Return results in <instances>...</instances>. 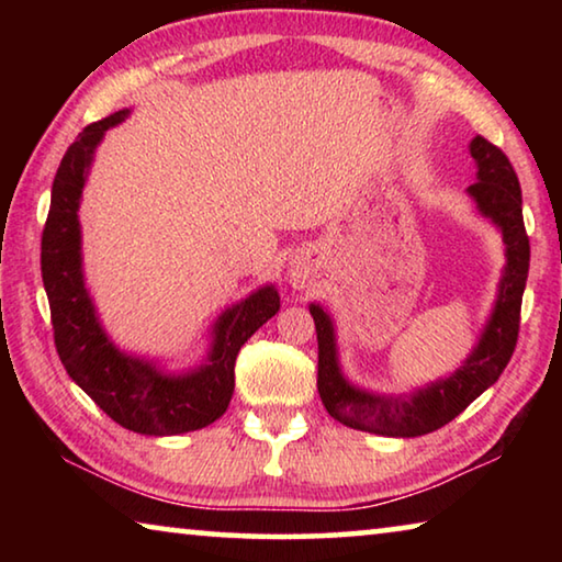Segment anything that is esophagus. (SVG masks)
Here are the masks:
<instances>
[{
	"label": "esophagus",
	"instance_id": "1",
	"mask_svg": "<svg viewBox=\"0 0 562 562\" xmlns=\"http://www.w3.org/2000/svg\"><path fill=\"white\" fill-rule=\"evenodd\" d=\"M310 265L304 262V260H300V262H292V268H290V284L294 290H304L310 284Z\"/></svg>",
	"mask_w": 562,
	"mask_h": 562
}]
</instances>
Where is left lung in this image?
I'll return each mask as SVG.
<instances>
[{"mask_svg":"<svg viewBox=\"0 0 562 562\" xmlns=\"http://www.w3.org/2000/svg\"><path fill=\"white\" fill-rule=\"evenodd\" d=\"M475 160V183L465 188L483 217L498 227L506 245V268H503L496 302L486 319L471 355L453 374L416 389L412 394H376L351 384L341 372L337 331L329 312L312 302L310 315L315 317L319 364L317 389L322 404L339 424L357 431H369L394 439H414L431 434L459 416L488 386L498 382L503 369L513 357L520 327V302L528 280L530 245L522 225V195L516 170L498 146L483 136L471 140Z\"/></svg>","mask_w":562,"mask_h":562,"instance_id":"left-lung-1","label":"left lung"}]
</instances>
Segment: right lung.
Returning <instances> with one entry per match:
<instances>
[{
	"instance_id": "right-lung-1",
	"label": "right lung",
	"mask_w": 562,
	"mask_h": 562,
	"mask_svg": "<svg viewBox=\"0 0 562 562\" xmlns=\"http://www.w3.org/2000/svg\"><path fill=\"white\" fill-rule=\"evenodd\" d=\"M128 109L91 123L61 158L42 235V280L49 297L54 345L76 384L123 429L146 436L198 431L225 414L235 389L237 351L278 315L274 284L247 294L221 312L203 364L168 372L154 359L121 351L103 329L83 280L79 205L89 168L106 131L126 121Z\"/></svg>"
}]
</instances>
